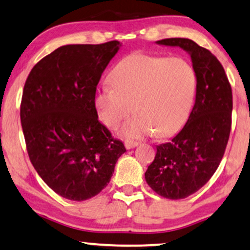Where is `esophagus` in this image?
I'll return each mask as SVG.
<instances>
[{
	"label": "esophagus",
	"instance_id": "obj_1",
	"mask_svg": "<svg viewBox=\"0 0 250 250\" xmlns=\"http://www.w3.org/2000/svg\"><path fill=\"white\" fill-rule=\"evenodd\" d=\"M137 145H140V142H135V141H125V146L127 150H130V148L137 146Z\"/></svg>",
	"mask_w": 250,
	"mask_h": 250
}]
</instances>
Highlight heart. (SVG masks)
Returning <instances> with one entry per match:
<instances>
[{
    "instance_id": "1",
    "label": "heart",
    "mask_w": 250,
    "mask_h": 250,
    "mask_svg": "<svg viewBox=\"0 0 250 250\" xmlns=\"http://www.w3.org/2000/svg\"><path fill=\"white\" fill-rule=\"evenodd\" d=\"M110 86L98 88L93 98L97 115L114 130L132 112L120 135L144 138L156 134L165 138L176 134L194 106L197 76L182 58L131 54L109 74Z\"/></svg>"
}]
</instances>
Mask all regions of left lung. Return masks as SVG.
<instances>
[{
  "label": "left lung",
  "mask_w": 250,
  "mask_h": 250,
  "mask_svg": "<svg viewBox=\"0 0 250 250\" xmlns=\"http://www.w3.org/2000/svg\"><path fill=\"white\" fill-rule=\"evenodd\" d=\"M156 43L187 52L197 76L195 105L187 123L168 143L157 145L154 160L145 172L147 185L158 195L181 200L203 187L222 162L232 125V88L218 59L195 41L169 38Z\"/></svg>",
  "instance_id": "1"
}]
</instances>
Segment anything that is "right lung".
<instances>
[{"mask_svg": "<svg viewBox=\"0 0 250 250\" xmlns=\"http://www.w3.org/2000/svg\"><path fill=\"white\" fill-rule=\"evenodd\" d=\"M119 41L59 47L24 85L21 122L31 163L56 194L85 201L108 185L125 147L98 120L93 98Z\"/></svg>", "mask_w": 250, "mask_h": 250, "instance_id": "1", "label": "right lung"}]
</instances>
